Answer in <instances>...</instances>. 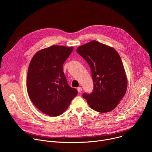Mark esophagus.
<instances>
[{
    "instance_id": "1",
    "label": "esophagus",
    "mask_w": 152,
    "mask_h": 152,
    "mask_svg": "<svg viewBox=\"0 0 152 152\" xmlns=\"http://www.w3.org/2000/svg\"><path fill=\"white\" fill-rule=\"evenodd\" d=\"M82 88L81 87H78L77 88V91H78V93H80L81 91H82Z\"/></svg>"
}]
</instances>
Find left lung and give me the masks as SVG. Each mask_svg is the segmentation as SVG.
I'll return each instance as SVG.
<instances>
[{
    "label": "left lung",
    "mask_w": 152,
    "mask_h": 152,
    "mask_svg": "<svg viewBox=\"0 0 152 152\" xmlns=\"http://www.w3.org/2000/svg\"><path fill=\"white\" fill-rule=\"evenodd\" d=\"M76 52L90 67L94 90L82 97L92 109L101 113L113 111L126 94L127 79L121 58L112 47L93 40Z\"/></svg>",
    "instance_id": "1"
}]
</instances>
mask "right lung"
I'll use <instances>...</instances> for the list:
<instances>
[{
	"instance_id": "right-lung-1",
	"label": "right lung",
	"mask_w": 152,
	"mask_h": 152,
	"mask_svg": "<svg viewBox=\"0 0 152 152\" xmlns=\"http://www.w3.org/2000/svg\"><path fill=\"white\" fill-rule=\"evenodd\" d=\"M73 47L53 45L32 57L28 72L27 90L34 104L42 113L56 117L63 114L77 94L64 74L63 64Z\"/></svg>"
}]
</instances>
